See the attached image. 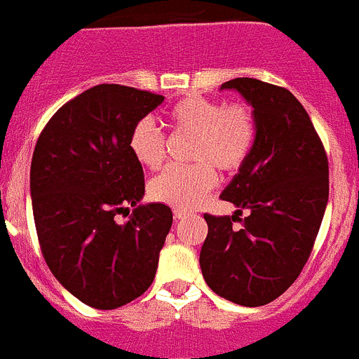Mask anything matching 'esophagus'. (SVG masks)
<instances>
[{
	"instance_id": "esophagus-1",
	"label": "esophagus",
	"mask_w": 359,
	"mask_h": 359,
	"mask_svg": "<svg viewBox=\"0 0 359 359\" xmlns=\"http://www.w3.org/2000/svg\"><path fill=\"white\" fill-rule=\"evenodd\" d=\"M186 215H187V212L186 211H180V209H175V211H173V218H175V219L186 218Z\"/></svg>"
}]
</instances>
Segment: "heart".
<instances>
[{
    "label": "heart",
    "instance_id": "1",
    "mask_svg": "<svg viewBox=\"0 0 359 359\" xmlns=\"http://www.w3.org/2000/svg\"><path fill=\"white\" fill-rule=\"evenodd\" d=\"M168 125L173 132L193 135L189 157L198 163L186 168H168L150 182L151 200L180 211L195 209L216 184V172H238L256 143V119L247 103H222L191 95L168 111ZM132 157L147 170H159L166 148L164 135L148 119L134 125L128 135Z\"/></svg>",
    "mask_w": 359,
    "mask_h": 359
}]
</instances>
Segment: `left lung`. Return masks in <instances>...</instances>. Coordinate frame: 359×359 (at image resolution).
<instances>
[{"instance_id": "left-lung-1", "label": "left lung", "mask_w": 359, "mask_h": 359, "mask_svg": "<svg viewBox=\"0 0 359 359\" xmlns=\"http://www.w3.org/2000/svg\"><path fill=\"white\" fill-rule=\"evenodd\" d=\"M222 89L252 105L256 143L219 195L238 208L234 215H203L209 232L200 268L216 295L257 308L283 295L311 254L327 205L329 164L308 112L288 89L256 79L229 80ZM234 221L242 227L232 228Z\"/></svg>"}]
</instances>
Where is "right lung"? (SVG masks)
<instances>
[{
  "instance_id": "obj_1",
  "label": "right lung",
  "mask_w": 359,
  "mask_h": 359,
  "mask_svg": "<svg viewBox=\"0 0 359 359\" xmlns=\"http://www.w3.org/2000/svg\"><path fill=\"white\" fill-rule=\"evenodd\" d=\"M163 102L100 83L55 112L35 144L30 193L39 245L57 280L91 308L128 304L156 277L173 215L164 203H140L143 166L128 135ZM123 210L131 215L119 226L114 218Z\"/></svg>"
}]
</instances>
